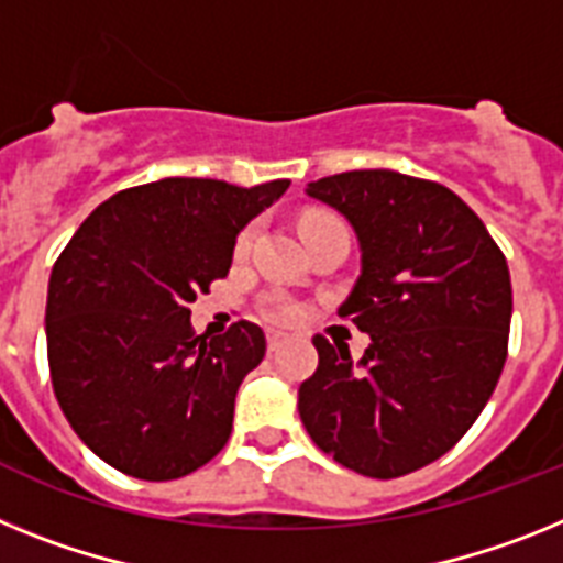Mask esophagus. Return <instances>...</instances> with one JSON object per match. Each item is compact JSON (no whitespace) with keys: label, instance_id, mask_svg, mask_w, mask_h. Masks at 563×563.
I'll return each instance as SVG.
<instances>
[{"label":"esophagus","instance_id":"esophagus-1","mask_svg":"<svg viewBox=\"0 0 563 563\" xmlns=\"http://www.w3.org/2000/svg\"><path fill=\"white\" fill-rule=\"evenodd\" d=\"M283 342H286V336H283L280 331H268L266 345H268V351H272V354H275V351H280V349H283Z\"/></svg>","mask_w":563,"mask_h":563}]
</instances>
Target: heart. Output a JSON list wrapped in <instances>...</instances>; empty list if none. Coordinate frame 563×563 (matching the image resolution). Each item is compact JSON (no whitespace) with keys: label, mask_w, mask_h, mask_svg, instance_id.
<instances>
[{"label":"heart","mask_w":563,"mask_h":563,"mask_svg":"<svg viewBox=\"0 0 563 563\" xmlns=\"http://www.w3.org/2000/svg\"><path fill=\"white\" fill-rule=\"evenodd\" d=\"M320 221H329V214H306V218H302V229L314 227V223ZM249 243H252V229H246V232L238 238V252H246ZM266 314L277 322H295L297 314H300V309H297L295 302H288V300H272L266 306Z\"/></svg>","instance_id":"heart-1"}]
</instances>
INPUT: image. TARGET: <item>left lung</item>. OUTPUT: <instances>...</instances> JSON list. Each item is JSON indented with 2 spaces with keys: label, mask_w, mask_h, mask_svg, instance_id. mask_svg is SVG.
Segmentation results:
<instances>
[{
  "label": "left lung",
  "mask_w": 563,
  "mask_h": 563,
  "mask_svg": "<svg viewBox=\"0 0 563 563\" xmlns=\"http://www.w3.org/2000/svg\"><path fill=\"white\" fill-rule=\"evenodd\" d=\"M351 223L360 275L336 309L371 336L360 360L314 336V374L297 410L320 451L371 478L437 462L496 388L512 314L510 272L456 192L394 169L306 184Z\"/></svg>",
  "instance_id": "left-lung-1"
}]
</instances>
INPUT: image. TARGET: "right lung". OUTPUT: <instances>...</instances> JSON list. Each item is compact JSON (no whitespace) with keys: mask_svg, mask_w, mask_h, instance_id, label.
I'll return each instance as SVG.
<instances>
[{"mask_svg":"<svg viewBox=\"0 0 563 563\" xmlns=\"http://www.w3.org/2000/svg\"><path fill=\"white\" fill-rule=\"evenodd\" d=\"M288 189L164 178L92 209L47 286V360L78 439L144 482L198 471L232 433L234 397L266 336L234 322L192 336L189 302L229 275L238 234Z\"/></svg>","mask_w":563,"mask_h":563,"instance_id":"obj_1","label":"right lung"}]
</instances>
